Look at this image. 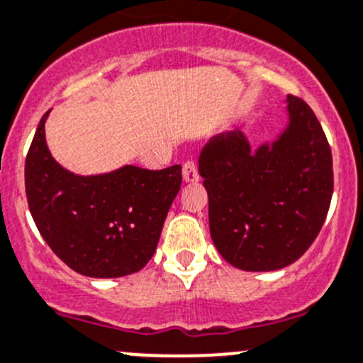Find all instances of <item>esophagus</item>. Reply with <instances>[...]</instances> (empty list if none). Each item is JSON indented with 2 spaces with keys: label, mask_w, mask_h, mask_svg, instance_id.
I'll return each mask as SVG.
<instances>
[{
  "label": "esophagus",
  "mask_w": 363,
  "mask_h": 363,
  "mask_svg": "<svg viewBox=\"0 0 363 363\" xmlns=\"http://www.w3.org/2000/svg\"><path fill=\"white\" fill-rule=\"evenodd\" d=\"M182 177L186 182H195L199 181V167H196L195 160H188L182 167Z\"/></svg>",
  "instance_id": "34e87169"
}]
</instances>
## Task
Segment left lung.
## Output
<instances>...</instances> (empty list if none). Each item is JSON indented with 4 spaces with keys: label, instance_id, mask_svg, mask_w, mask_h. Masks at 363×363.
I'll return each instance as SVG.
<instances>
[{
    "label": "left lung",
    "instance_id": "obj_1",
    "mask_svg": "<svg viewBox=\"0 0 363 363\" xmlns=\"http://www.w3.org/2000/svg\"><path fill=\"white\" fill-rule=\"evenodd\" d=\"M291 124L273 145L250 150L241 131L213 136L199 157L209 228L227 262L275 271L314 242L333 193L332 149L312 108L289 96Z\"/></svg>",
    "mask_w": 363,
    "mask_h": 363
}]
</instances>
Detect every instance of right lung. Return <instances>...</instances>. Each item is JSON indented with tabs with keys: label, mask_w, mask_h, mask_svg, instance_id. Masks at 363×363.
<instances>
[{
	"label": "right lung",
	"mask_w": 363,
	"mask_h": 363,
	"mask_svg": "<svg viewBox=\"0 0 363 363\" xmlns=\"http://www.w3.org/2000/svg\"><path fill=\"white\" fill-rule=\"evenodd\" d=\"M48 113L38 122L24 164L28 207L38 232L81 275L117 279L136 273L156 252L164 218L181 189V164L74 175L49 154Z\"/></svg>",
	"instance_id": "right-lung-1"
}]
</instances>
